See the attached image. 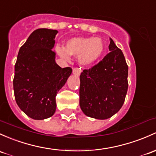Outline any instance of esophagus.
Listing matches in <instances>:
<instances>
[{"mask_svg":"<svg viewBox=\"0 0 156 156\" xmlns=\"http://www.w3.org/2000/svg\"><path fill=\"white\" fill-rule=\"evenodd\" d=\"M73 73L74 74V75H77V76H79L80 74H81V70H80L79 69H78V68H75L73 69Z\"/></svg>","mask_w":156,"mask_h":156,"instance_id":"esophagus-1","label":"esophagus"}]
</instances>
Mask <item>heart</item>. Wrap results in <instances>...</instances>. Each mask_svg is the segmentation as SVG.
Listing matches in <instances>:
<instances>
[{"label": "heart", "mask_w": 156, "mask_h": 156, "mask_svg": "<svg viewBox=\"0 0 156 156\" xmlns=\"http://www.w3.org/2000/svg\"><path fill=\"white\" fill-rule=\"evenodd\" d=\"M104 48V43L100 38L76 37L67 41L64 48L57 46L56 51L65 59H69V55L78 56L80 64L89 66L99 60Z\"/></svg>", "instance_id": "heart-1"}]
</instances>
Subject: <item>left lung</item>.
<instances>
[{
    "mask_svg": "<svg viewBox=\"0 0 156 156\" xmlns=\"http://www.w3.org/2000/svg\"><path fill=\"white\" fill-rule=\"evenodd\" d=\"M110 40L111 51L80 75V107L85 115L95 119H105L117 113L125 101L129 86L125 57Z\"/></svg>",
    "mask_w": 156,
    "mask_h": 156,
    "instance_id": "1",
    "label": "left lung"
}]
</instances>
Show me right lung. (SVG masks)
I'll return each mask as SVG.
<instances>
[{"instance_id":"1","label":"right lung","mask_w":156,"mask_h":156,"mask_svg":"<svg viewBox=\"0 0 156 156\" xmlns=\"http://www.w3.org/2000/svg\"><path fill=\"white\" fill-rule=\"evenodd\" d=\"M57 32L46 28L34 30L19 49L15 64V99L23 112L34 119L53 116L57 92L73 72L55 62L56 53L52 49Z\"/></svg>"}]
</instances>
